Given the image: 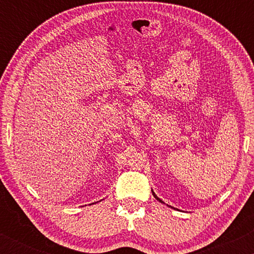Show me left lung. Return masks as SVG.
Returning <instances> with one entry per match:
<instances>
[{
	"label": "left lung",
	"instance_id": "left-lung-1",
	"mask_svg": "<svg viewBox=\"0 0 254 254\" xmlns=\"http://www.w3.org/2000/svg\"><path fill=\"white\" fill-rule=\"evenodd\" d=\"M153 194H154V197H155V198H156V199H157V200H159V202L164 203V202H162V200H161V199H160V198H159V197H157V196H156V194H155V193H154V192H153Z\"/></svg>",
	"mask_w": 254,
	"mask_h": 254
}]
</instances>
